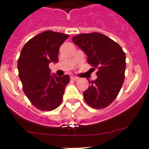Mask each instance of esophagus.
I'll list each match as a JSON object with an SVG mask.
<instances>
[{
	"mask_svg": "<svg viewBox=\"0 0 149 149\" xmlns=\"http://www.w3.org/2000/svg\"><path fill=\"white\" fill-rule=\"evenodd\" d=\"M77 77H74V76H72V77H71V80H73V81H77Z\"/></svg>",
	"mask_w": 149,
	"mask_h": 149,
	"instance_id": "obj_1",
	"label": "esophagus"
}]
</instances>
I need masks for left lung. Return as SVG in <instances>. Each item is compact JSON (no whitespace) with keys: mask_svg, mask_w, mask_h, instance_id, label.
I'll return each instance as SVG.
<instances>
[{"mask_svg":"<svg viewBox=\"0 0 149 149\" xmlns=\"http://www.w3.org/2000/svg\"><path fill=\"white\" fill-rule=\"evenodd\" d=\"M72 41L86 54L93 69H98V77L89 81L84 92V100L93 108H104L116 99L123 84L125 54L119 45L99 33L80 34Z\"/></svg>","mask_w":149,"mask_h":149,"instance_id":"obj_1","label":"left lung"}]
</instances>
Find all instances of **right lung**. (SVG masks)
<instances>
[{"instance_id":"add662e5","label":"right lung","mask_w":149,"mask_h":149,"mask_svg":"<svg viewBox=\"0 0 149 149\" xmlns=\"http://www.w3.org/2000/svg\"><path fill=\"white\" fill-rule=\"evenodd\" d=\"M69 36L61 33L45 31L24 45L18 60V75L24 94L32 104L42 111L58 107L63 101L68 74L57 77L51 74L50 63L58 62V52Z\"/></svg>"}]
</instances>
